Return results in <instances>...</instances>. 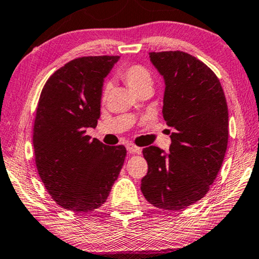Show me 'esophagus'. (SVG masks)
<instances>
[{
  "instance_id": "obj_1",
  "label": "esophagus",
  "mask_w": 259,
  "mask_h": 259,
  "mask_svg": "<svg viewBox=\"0 0 259 259\" xmlns=\"http://www.w3.org/2000/svg\"><path fill=\"white\" fill-rule=\"evenodd\" d=\"M126 150L129 151V153H134V154H141L142 149L134 144H128L126 145Z\"/></svg>"
}]
</instances>
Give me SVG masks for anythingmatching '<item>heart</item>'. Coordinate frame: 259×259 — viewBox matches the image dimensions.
<instances>
[{
	"label": "heart",
	"instance_id": "b5f03b06",
	"mask_svg": "<svg viewBox=\"0 0 259 259\" xmlns=\"http://www.w3.org/2000/svg\"><path fill=\"white\" fill-rule=\"evenodd\" d=\"M117 76L136 93L141 92L142 90L146 88H152V84H153V78H152L150 70L141 64H131L122 67L118 69ZM108 92L109 88L105 86L102 90V99H106Z\"/></svg>",
	"mask_w": 259,
	"mask_h": 259
}]
</instances>
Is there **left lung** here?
Segmentation results:
<instances>
[{
  "mask_svg": "<svg viewBox=\"0 0 259 259\" xmlns=\"http://www.w3.org/2000/svg\"><path fill=\"white\" fill-rule=\"evenodd\" d=\"M165 80L162 115L171 126L169 153L143 150L149 165L141 190L153 206L179 211L202 199L223 165L228 143V107L221 84L206 64L188 53L152 52Z\"/></svg>",
  "mask_w": 259,
  "mask_h": 259,
  "instance_id": "8db88e82",
  "label": "left lung"
}]
</instances>
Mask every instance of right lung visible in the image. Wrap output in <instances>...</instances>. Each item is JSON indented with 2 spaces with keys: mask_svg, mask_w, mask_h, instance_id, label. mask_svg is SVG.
<instances>
[{
  "mask_svg": "<svg viewBox=\"0 0 259 259\" xmlns=\"http://www.w3.org/2000/svg\"><path fill=\"white\" fill-rule=\"evenodd\" d=\"M120 56H84L48 78L40 94L33 128L35 165L56 204L73 212H91L106 202L124 162L123 145L91 139L105 77Z\"/></svg>",
  "mask_w": 259,
  "mask_h": 259,
  "instance_id": "obj_1",
  "label": "right lung"
}]
</instances>
